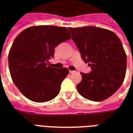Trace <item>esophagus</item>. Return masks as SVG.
Instances as JSON below:
<instances>
[{
    "mask_svg": "<svg viewBox=\"0 0 133 133\" xmlns=\"http://www.w3.org/2000/svg\"><path fill=\"white\" fill-rule=\"evenodd\" d=\"M75 72V71H73V70H70V74H74Z\"/></svg>",
    "mask_w": 133,
    "mask_h": 133,
    "instance_id": "esophagus-1",
    "label": "esophagus"
}]
</instances>
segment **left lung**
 Segmentation results:
<instances>
[{"label": "left lung", "mask_w": 133, "mask_h": 133, "mask_svg": "<svg viewBox=\"0 0 133 133\" xmlns=\"http://www.w3.org/2000/svg\"><path fill=\"white\" fill-rule=\"evenodd\" d=\"M81 57L91 67L89 74L81 72L77 85L80 95L101 101L113 95L124 82L127 58L121 41L113 32L97 27L69 28Z\"/></svg>", "instance_id": "8db88e82"}]
</instances>
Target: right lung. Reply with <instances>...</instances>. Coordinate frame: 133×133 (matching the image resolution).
Instances as JSON below:
<instances>
[{"label":"right lung","instance_id":"add662e5","mask_svg":"<svg viewBox=\"0 0 133 133\" xmlns=\"http://www.w3.org/2000/svg\"><path fill=\"white\" fill-rule=\"evenodd\" d=\"M71 38L64 27L32 26L20 33L8 55L12 81L19 91L31 101L46 102L59 93L61 84L69 74L66 68L48 66L54 48Z\"/></svg>","mask_w":133,"mask_h":133}]
</instances>
